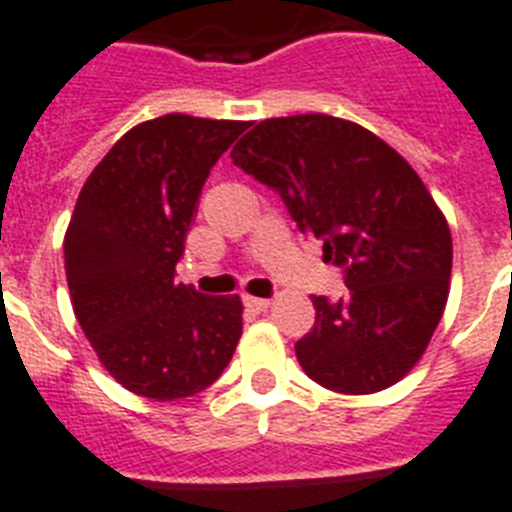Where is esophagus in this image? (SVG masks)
<instances>
[{
    "label": "esophagus",
    "mask_w": 512,
    "mask_h": 512,
    "mask_svg": "<svg viewBox=\"0 0 512 512\" xmlns=\"http://www.w3.org/2000/svg\"><path fill=\"white\" fill-rule=\"evenodd\" d=\"M243 303H246L248 308H253V311H266V308L272 306L269 298H253V295H243Z\"/></svg>",
    "instance_id": "34e87169"
}]
</instances>
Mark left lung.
I'll return each instance as SVG.
<instances>
[{"label":"left lung","instance_id":"8db88e82","mask_svg":"<svg viewBox=\"0 0 512 512\" xmlns=\"http://www.w3.org/2000/svg\"><path fill=\"white\" fill-rule=\"evenodd\" d=\"M232 164L280 193L301 232L345 274L340 301L314 295L295 342L308 377L369 395L403 379L432 340L453 269V238L421 177L382 138L329 114L259 122Z\"/></svg>","mask_w":512,"mask_h":512}]
</instances>
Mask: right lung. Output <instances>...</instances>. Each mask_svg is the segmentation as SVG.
<instances>
[{
  "mask_svg": "<svg viewBox=\"0 0 512 512\" xmlns=\"http://www.w3.org/2000/svg\"><path fill=\"white\" fill-rule=\"evenodd\" d=\"M248 122L164 114L114 143L80 190L65 235L78 324L125 390L180 400L206 390L243 332L238 295L177 285L198 196Z\"/></svg>",
  "mask_w": 512,
  "mask_h": 512,
  "instance_id": "right-lung-1",
  "label": "right lung"
}]
</instances>
